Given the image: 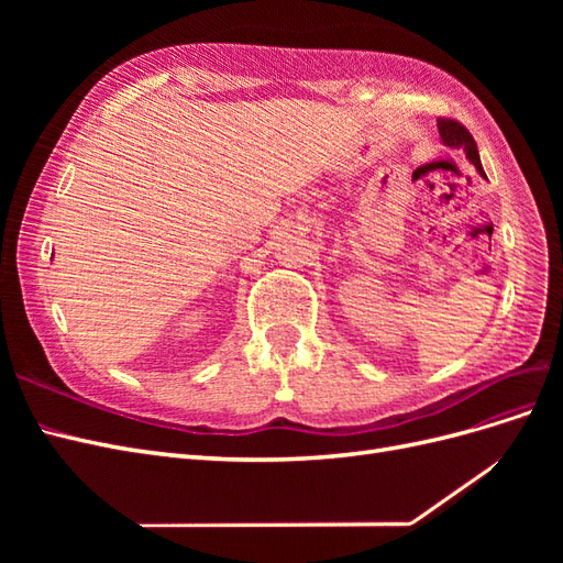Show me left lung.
Listing matches in <instances>:
<instances>
[{
    "label": "left lung",
    "instance_id": "1",
    "mask_svg": "<svg viewBox=\"0 0 563 563\" xmlns=\"http://www.w3.org/2000/svg\"><path fill=\"white\" fill-rule=\"evenodd\" d=\"M437 129H439L441 143H444V145L451 147V150H463L465 157L474 164L476 172H479L482 176H486V174H484V166H482V159H479V150H476L474 139H472L470 131H467L463 124L453 122V119H439Z\"/></svg>",
    "mask_w": 563,
    "mask_h": 563
}]
</instances>
